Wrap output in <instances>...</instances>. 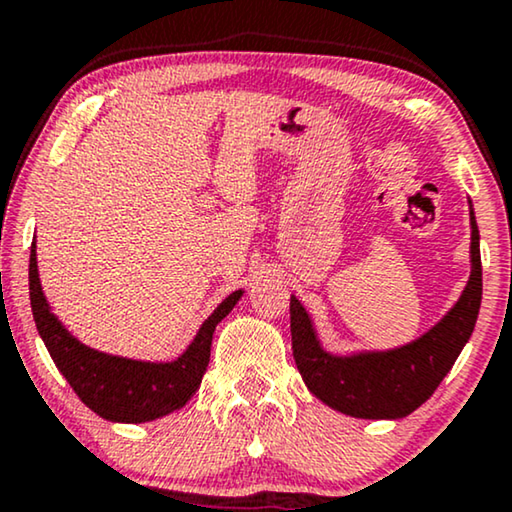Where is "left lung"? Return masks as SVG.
<instances>
[{
  "mask_svg": "<svg viewBox=\"0 0 512 512\" xmlns=\"http://www.w3.org/2000/svg\"><path fill=\"white\" fill-rule=\"evenodd\" d=\"M482 302L480 231L470 208V278L459 302L426 335L393 351L332 356L309 313L290 297L292 356L309 391L332 410L358 419H400L431 398L473 335Z\"/></svg>",
  "mask_w": 512,
  "mask_h": 512,
  "instance_id": "8db88e82",
  "label": "left lung"
}]
</instances>
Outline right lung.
<instances>
[{"label":"right lung","mask_w":512,"mask_h":512,"mask_svg":"<svg viewBox=\"0 0 512 512\" xmlns=\"http://www.w3.org/2000/svg\"><path fill=\"white\" fill-rule=\"evenodd\" d=\"M37 245L30 252V304L46 349L74 393L88 410L107 421L142 424L180 410L201 386L210 360L213 332L220 320L234 309L243 290L231 292L210 313L194 342L173 363H142V360L109 356L74 339L51 313L37 271Z\"/></svg>","instance_id":"1"}]
</instances>
